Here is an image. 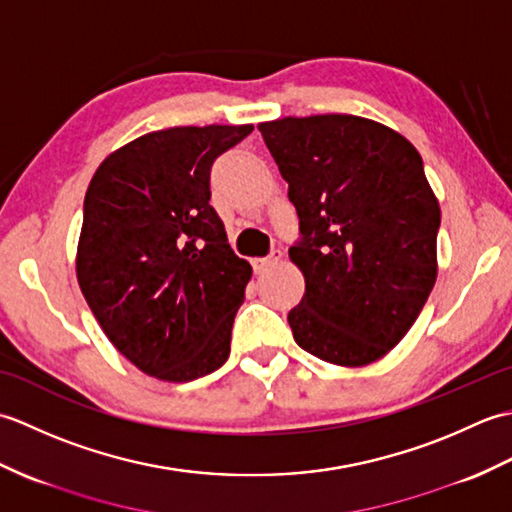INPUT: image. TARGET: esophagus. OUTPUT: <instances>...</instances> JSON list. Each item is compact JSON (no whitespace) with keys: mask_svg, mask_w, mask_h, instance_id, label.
I'll list each match as a JSON object with an SVG mask.
<instances>
[{"mask_svg":"<svg viewBox=\"0 0 512 512\" xmlns=\"http://www.w3.org/2000/svg\"><path fill=\"white\" fill-rule=\"evenodd\" d=\"M281 257H284V253H281V250H273V253H270L268 257H259V259H255V273H266V270H270L273 266H277L279 262H281Z\"/></svg>","mask_w":512,"mask_h":512,"instance_id":"1","label":"esophagus"}]
</instances>
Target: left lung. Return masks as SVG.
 Listing matches in <instances>:
<instances>
[{"instance_id":"8db88e82","label":"left lung","mask_w":512,"mask_h":512,"mask_svg":"<svg viewBox=\"0 0 512 512\" xmlns=\"http://www.w3.org/2000/svg\"><path fill=\"white\" fill-rule=\"evenodd\" d=\"M301 242L288 255L306 292L288 312L299 347L341 367L402 341L438 277L440 202L409 140L352 114L259 123Z\"/></svg>"}]
</instances>
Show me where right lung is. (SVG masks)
Here are the masks:
<instances>
[{
	"label": "right lung",
	"mask_w": 512,
	"mask_h": 512,
	"mask_svg": "<svg viewBox=\"0 0 512 512\" xmlns=\"http://www.w3.org/2000/svg\"><path fill=\"white\" fill-rule=\"evenodd\" d=\"M253 125L169 127L112 151L83 202L76 279L140 372L189 383L222 367L253 275L211 200L213 160Z\"/></svg>",
	"instance_id": "obj_1"
}]
</instances>
